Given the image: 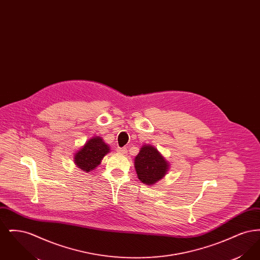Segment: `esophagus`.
I'll return each instance as SVG.
<instances>
[{
  "label": "esophagus",
  "mask_w": 260,
  "mask_h": 260,
  "mask_svg": "<svg viewBox=\"0 0 260 260\" xmlns=\"http://www.w3.org/2000/svg\"><path fill=\"white\" fill-rule=\"evenodd\" d=\"M117 152L118 153H120V154H125L126 153V148H121V147H119V148H117Z\"/></svg>",
  "instance_id": "1"
}]
</instances>
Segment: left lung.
I'll return each instance as SVG.
<instances>
[{
    "mask_svg": "<svg viewBox=\"0 0 260 260\" xmlns=\"http://www.w3.org/2000/svg\"><path fill=\"white\" fill-rule=\"evenodd\" d=\"M135 167L138 178L144 184L152 185L165 176L169 164L157 149L144 145L135 159Z\"/></svg>",
    "mask_w": 260,
    "mask_h": 260,
    "instance_id": "obj_1",
    "label": "left lung"
}]
</instances>
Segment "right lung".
<instances>
[{
	"label": "right lung",
	"instance_id": "right-lung-1",
	"mask_svg": "<svg viewBox=\"0 0 260 260\" xmlns=\"http://www.w3.org/2000/svg\"><path fill=\"white\" fill-rule=\"evenodd\" d=\"M110 148L100 137H92L75 155V164L83 171H93Z\"/></svg>",
	"mask_w": 260,
	"mask_h": 260
}]
</instances>
